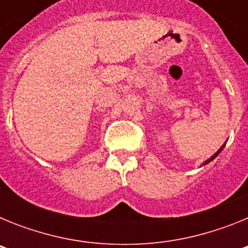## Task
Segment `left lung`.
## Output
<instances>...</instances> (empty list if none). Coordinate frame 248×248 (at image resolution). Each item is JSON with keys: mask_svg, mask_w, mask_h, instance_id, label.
Returning a JSON list of instances; mask_svg holds the SVG:
<instances>
[{"mask_svg": "<svg viewBox=\"0 0 248 248\" xmlns=\"http://www.w3.org/2000/svg\"><path fill=\"white\" fill-rule=\"evenodd\" d=\"M223 146H225V144H223V145H222V146H221V149H220V150H218V151H217V153H216V154H215V155H212V156H211V157H210V159H209V160H206V161H205V164L210 163V161H211V160H214V159H215V157L217 156V155H218V154H220V151H221V150H222V149H223Z\"/></svg>", "mask_w": 248, "mask_h": 248, "instance_id": "1", "label": "left lung"}]
</instances>
